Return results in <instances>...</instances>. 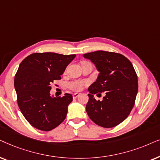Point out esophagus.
Here are the masks:
<instances>
[{"instance_id":"34e87169","label":"esophagus","mask_w":160,"mask_h":160,"mask_svg":"<svg viewBox=\"0 0 160 160\" xmlns=\"http://www.w3.org/2000/svg\"><path fill=\"white\" fill-rule=\"evenodd\" d=\"M79 96H80V93H74V94H73V98H74V99H76V98H78Z\"/></svg>"}]
</instances>
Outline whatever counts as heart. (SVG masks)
<instances>
[{
    "instance_id": "1",
    "label": "heart",
    "mask_w": 160,
    "mask_h": 160,
    "mask_svg": "<svg viewBox=\"0 0 160 160\" xmlns=\"http://www.w3.org/2000/svg\"><path fill=\"white\" fill-rule=\"evenodd\" d=\"M87 82L86 81H81V80H74L69 83V87L72 90L79 91H80L84 85H86Z\"/></svg>"
}]
</instances>
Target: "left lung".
<instances>
[{"label": "left lung", "instance_id": "left-lung-1", "mask_svg": "<svg viewBox=\"0 0 160 160\" xmlns=\"http://www.w3.org/2000/svg\"><path fill=\"white\" fill-rule=\"evenodd\" d=\"M83 57L95 65L99 74L89 86V97L86 110L96 124L111 128L123 122L132 109L138 91V76L132 64L119 53L95 51ZM104 92L102 101L93 94Z\"/></svg>", "mask_w": 160, "mask_h": 160}]
</instances>
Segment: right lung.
<instances>
[{
	"mask_svg": "<svg viewBox=\"0 0 160 160\" xmlns=\"http://www.w3.org/2000/svg\"><path fill=\"white\" fill-rule=\"evenodd\" d=\"M75 55L37 52L28 55L19 66L14 77L18 103L30 124L42 131H50L64 121L72 96H51L50 85L60 80Z\"/></svg>",
	"mask_w": 160,
	"mask_h": 160,
	"instance_id": "add662e5",
	"label": "right lung"
}]
</instances>
